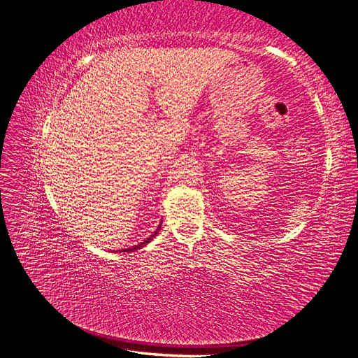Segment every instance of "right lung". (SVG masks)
Returning <instances> with one entry per match:
<instances>
[{
	"mask_svg": "<svg viewBox=\"0 0 358 358\" xmlns=\"http://www.w3.org/2000/svg\"><path fill=\"white\" fill-rule=\"evenodd\" d=\"M159 229H161V224H159V225H158V229H157V230H155V231H154V234H152V236H149V237H148V239H146V241H143V242H142V243H138V245H136V246H133V248H128V249H124V251H127V252H128V251H136V249H140V248H143V246H145V245H148V243H149V242H150V241H152V239H154V237H155V236H157V234H158V231H159Z\"/></svg>",
	"mask_w": 358,
	"mask_h": 358,
	"instance_id": "right-lung-1",
	"label": "right lung"
}]
</instances>
